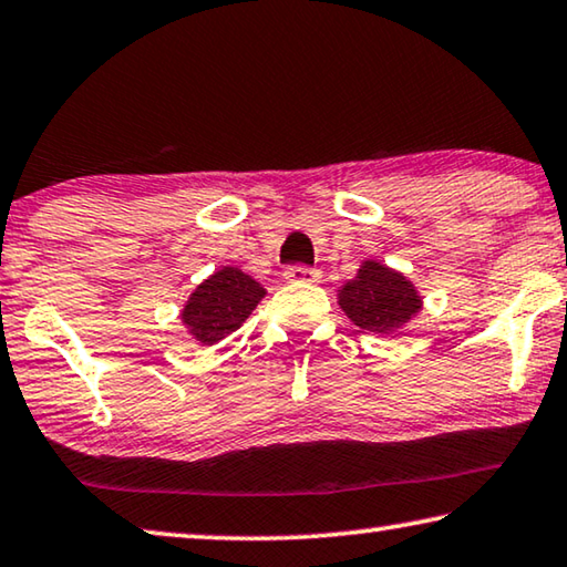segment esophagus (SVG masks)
Segmentation results:
<instances>
[{
  "mask_svg": "<svg viewBox=\"0 0 567 567\" xmlns=\"http://www.w3.org/2000/svg\"><path fill=\"white\" fill-rule=\"evenodd\" d=\"M285 280L287 282H318L320 272H318V269L305 267V265H292V267H287Z\"/></svg>",
  "mask_w": 567,
  "mask_h": 567,
  "instance_id": "obj_1",
  "label": "esophagus"
}]
</instances>
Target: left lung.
I'll return each mask as SVG.
<instances>
[{
	"label": "left lung",
	"instance_id": "1",
	"mask_svg": "<svg viewBox=\"0 0 567 567\" xmlns=\"http://www.w3.org/2000/svg\"><path fill=\"white\" fill-rule=\"evenodd\" d=\"M338 305L361 330L375 336H396L419 316L424 300L399 269L365 259L353 280L338 290Z\"/></svg>",
	"mask_w": 567,
	"mask_h": 567
}]
</instances>
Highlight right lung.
I'll return each instance as SVG.
<instances>
[{
	"label": "right lung",
	"instance_id": "obj_1",
	"mask_svg": "<svg viewBox=\"0 0 567 567\" xmlns=\"http://www.w3.org/2000/svg\"><path fill=\"white\" fill-rule=\"evenodd\" d=\"M267 290L239 267H221L188 295L182 322L202 346H214L245 322Z\"/></svg>",
	"mask_w": 567,
	"mask_h": 567
}]
</instances>
